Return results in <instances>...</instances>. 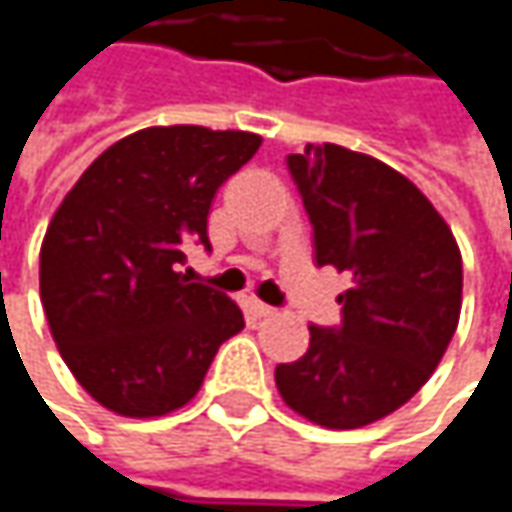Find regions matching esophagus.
Wrapping results in <instances>:
<instances>
[{
    "instance_id": "1",
    "label": "esophagus",
    "mask_w": 512,
    "mask_h": 512,
    "mask_svg": "<svg viewBox=\"0 0 512 512\" xmlns=\"http://www.w3.org/2000/svg\"><path fill=\"white\" fill-rule=\"evenodd\" d=\"M252 314H255V317H272V314H275V308H269V305H263V302H252Z\"/></svg>"
}]
</instances>
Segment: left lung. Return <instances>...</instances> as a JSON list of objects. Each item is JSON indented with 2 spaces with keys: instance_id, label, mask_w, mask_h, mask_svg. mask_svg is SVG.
Returning a JSON list of instances; mask_svg holds the SVG:
<instances>
[{
  "instance_id": "left-lung-1",
  "label": "left lung",
  "mask_w": 512,
  "mask_h": 512,
  "mask_svg": "<svg viewBox=\"0 0 512 512\" xmlns=\"http://www.w3.org/2000/svg\"><path fill=\"white\" fill-rule=\"evenodd\" d=\"M314 225L317 266L353 278L338 329L275 367L281 400L329 430L367 427L433 376L462 308V255L430 198L376 156L308 145L287 156Z\"/></svg>"
}]
</instances>
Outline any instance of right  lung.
Returning <instances> with one entry per match:
<instances>
[{
  "label": "right lung",
  "instance_id": "1",
  "mask_svg": "<svg viewBox=\"0 0 512 512\" xmlns=\"http://www.w3.org/2000/svg\"><path fill=\"white\" fill-rule=\"evenodd\" d=\"M257 133L148 127L97 156L52 213L41 302L76 382L109 412L159 418L186 406L246 320L180 263L204 243L219 186L260 148Z\"/></svg>",
  "mask_w": 512,
  "mask_h": 512
}]
</instances>
